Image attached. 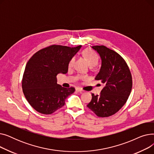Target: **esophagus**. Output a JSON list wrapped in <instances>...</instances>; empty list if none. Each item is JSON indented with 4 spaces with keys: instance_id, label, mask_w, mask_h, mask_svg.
Masks as SVG:
<instances>
[{
    "instance_id": "34e87169",
    "label": "esophagus",
    "mask_w": 154,
    "mask_h": 154,
    "mask_svg": "<svg viewBox=\"0 0 154 154\" xmlns=\"http://www.w3.org/2000/svg\"><path fill=\"white\" fill-rule=\"evenodd\" d=\"M76 91L79 92H84V91L82 89V88H76Z\"/></svg>"
}]
</instances>
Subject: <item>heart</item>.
Segmentation results:
<instances>
[{"label": "heart", "mask_w": 154, "mask_h": 154, "mask_svg": "<svg viewBox=\"0 0 154 154\" xmlns=\"http://www.w3.org/2000/svg\"><path fill=\"white\" fill-rule=\"evenodd\" d=\"M82 55L91 66H95L97 64L99 61L98 56L96 54V53L94 51L91 49V48H86V49L84 50L82 52ZM74 57H72L69 62V68H72L73 66H74ZM79 79L82 80H86L88 79V77L87 75H81L79 77Z\"/></svg>", "instance_id": "heart-1"}]
</instances>
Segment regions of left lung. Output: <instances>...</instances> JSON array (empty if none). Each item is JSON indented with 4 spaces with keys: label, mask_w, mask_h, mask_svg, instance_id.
<instances>
[{
    "label": "left lung",
    "mask_w": 154,
    "mask_h": 154,
    "mask_svg": "<svg viewBox=\"0 0 154 154\" xmlns=\"http://www.w3.org/2000/svg\"><path fill=\"white\" fill-rule=\"evenodd\" d=\"M102 59V66L95 79L105 87L100 95L92 94L87 107L100 117L115 114L126 103L131 92L132 77L125 60L118 53L104 45H94Z\"/></svg>",
    "instance_id": "8db88e82"
}]
</instances>
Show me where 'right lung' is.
I'll return each mask as SVG.
<instances>
[{"label": "right lung", "mask_w": 154, "mask_h": 154, "mask_svg": "<svg viewBox=\"0 0 154 154\" xmlns=\"http://www.w3.org/2000/svg\"><path fill=\"white\" fill-rule=\"evenodd\" d=\"M81 45L70 47L52 45L37 51L29 60L24 70L22 87L27 102L37 112L45 115L62 107L75 88L57 84V75L66 74L69 60Z\"/></svg>", "instance_id": "obj_1"}]
</instances>
